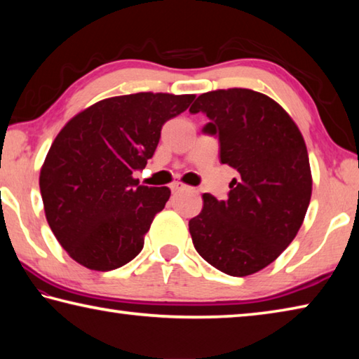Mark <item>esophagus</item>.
<instances>
[{
    "label": "esophagus",
    "instance_id": "obj_1",
    "mask_svg": "<svg viewBox=\"0 0 359 359\" xmlns=\"http://www.w3.org/2000/svg\"><path fill=\"white\" fill-rule=\"evenodd\" d=\"M171 190H172L174 193L182 191V190H187V185L182 184V182H175V184H172V185H171Z\"/></svg>",
    "mask_w": 359,
    "mask_h": 359
}]
</instances>
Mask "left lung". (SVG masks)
<instances>
[{
    "label": "left lung",
    "instance_id": "1",
    "mask_svg": "<svg viewBox=\"0 0 359 359\" xmlns=\"http://www.w3.org/2000/svg\"><path fill=\"white\" fill-rule=\"evenodd\" d=\"M190 112L208 115L203 131L218 137L220 161L239 174L228 199L203 194V210L188 223L193 245L224 274H255L291 244L306 217V142L280 104L248 88L203 93Z\"/></svg>",
    "mask_w": 359,
    "mask_h": 359
}]
</instances>
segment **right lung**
I'll list each match as a JSON object with an SVG mask.
<instances>
[{
    "instance_id": "obj_1",
    "label": "right lung",
    "mask_w": 359,
    "mask_h": 359,
    "mask_svg": "<svg viewBox=\"0 0 359 359\" xmlns=\"http://www.w3.org/2000/svg\"><path fill=\"white\" fill-rule=\"evenodd\" d=\"M193 100L150 92L114 96L77 114L58 133L39 188L48 226L79 264L112 271L142 250L171 190L139 185L133 172L154 156L163 125Z\"/></svg>"
}]
</instances>
